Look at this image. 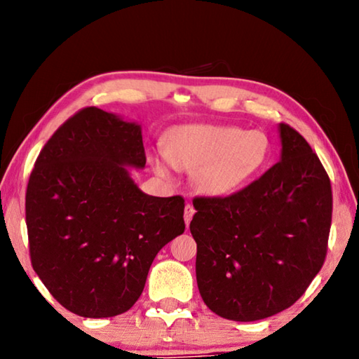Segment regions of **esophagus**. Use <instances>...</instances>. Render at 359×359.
Returning a JSON list of instances; mask_svg holds the SVG:
<instances>
[{
	"label": "esophagus",
	"mask_w": 359,
	"mask_h": 359,
	"mask_svg": "<svg viewBox=\"0 0 359 359\" xmlns=\"http://www.w3.org/2000/svg\"><path fill=\"white\" fill-rule=\"evenodd\" d=\"M193 215H194V208H193L191 204H187V205H185V212H184V218H185V224H187V226H188V224H190Z\"/></svg>",
	"instance_id": "esophagus-1"
}]
</instances>
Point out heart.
I'll return each instance as SVG.
<instances>
[{
	"instance_id": "obj_1",
	"label": "heart",
	"mask_w": 359,
	"mask_h": 359,
	"mask_svg": "<svg viewBox=\"0 0 359 359\" xmlns=\"http://www.w3.org/2000/svg\"><path fill=\"white\" fill-rule=\"evenodd\" d=\"M165 154L150 155V165L161 177H171L172 166L193 172L194 187L210 198L239 191L264 171L271 142L263 131L231 125H180L166 135Z\"/></svg>"
}]
</instances>
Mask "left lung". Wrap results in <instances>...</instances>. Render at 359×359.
Returning <instances> with one entry per match:
<instances>
[{"mask_svg":"<svg viewBox=\"0 0 359 359\" xmlns=\"http://www.w3.org/2000/svg\"><path fill=\"white\" fill-rule=\"evenodd\" d=\"M280 161L226 198H194L196 280L212 312L257 321L299 299L325 263L331 182L299 133L278 125Z\"/></svg>","mask_w":359,"mask_h":359,"instance_id":"left-lung-1","label":"left lung"}]
</instances>
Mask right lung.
Listing matches in <instances>:
<instances>
[{"label":"right lung","mask_w":359,"mask_h":359,"mask_svg":"<svg viewBox=\"0 0 359 359\" xmlns=\"http://www.w3.org/2000/svg\"><path fill=\"white\" fill-rule=\"evenodd\" d=\"M141 125L85 107L48 139L27 187L29 257L69 312L107 318L135 306L151 263L185 231L182 196L145 194Z\"/></svg>","instance_id":"1"}]
</instances>
